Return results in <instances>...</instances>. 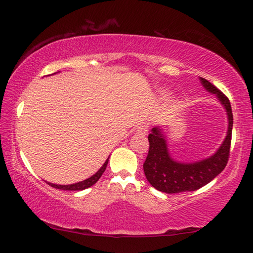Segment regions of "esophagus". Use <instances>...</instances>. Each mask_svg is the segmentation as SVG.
<instances>
[{"instance_id": "obj_1", "label": "esophagus", "mask_w": 253, "mask_h": 253, "mask_svg": "<svg viewBox=\"0 0 253 253\" xmlns=\"http://www.w3.org/2000/svg\"><path fill=\"white\" fill-rule=\"evenodd\" d=\"M148 131H149V124H147V123H141V124H139V126H136V129H135L136 133L143 134V135L147 134Z\"/></svg>"}]
</instances>
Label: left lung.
<instances>
[{
  "label": "left lung",
  "mask_w": 253,
  "mask_h": 253,
  "mask_svg": "<svg viewBox=\"0 0 253 253\" xmlns=\"http://www.w3.org/2000/svg\"><path fill=\"white\" fill-rule=\"evenodd\" d=\"M200 81L207 91L215 94L227 111L229 122L227 136L213 156L197 162L183 163L172 159L165 134L160 127L154 126L148 136L150 147L143 170L150 184L161 192L196 191L211 182L228 163L233 126L231 104L228 97L208 80L200 78Z\"/></svg>",
  "instance_id": "8db88e82"
}]
</instances>
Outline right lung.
I'll list each match as a JSON object with an SVG mask.
<instances>
[{
	"instance_id": "1",
	"label": "right lung",
	"mask_w": 253,
	"mask_h": 253,
	"mask_svg": "<svg viewBox=\"0 0 253 253\" xmlns=\"http://www.w3.org/2000/svg\"><path fill=\"white\" fill-rule=\"evenodd\" d=\"M108 162H109V159H106V161L104 162V165L100 168V170L97 171L95 174H93L92 176H90V178L86 179V180L81 181V182L73 183V184H68V185L54 184V183H50V182H47V184H50L52 188L60 189V190H69V191H81V190L90 188V187H92L93 184H95L97 182V180L101 178V175L103 174V172L105 171L106 166H108Z\"/></svg>"
}]
</instances>
